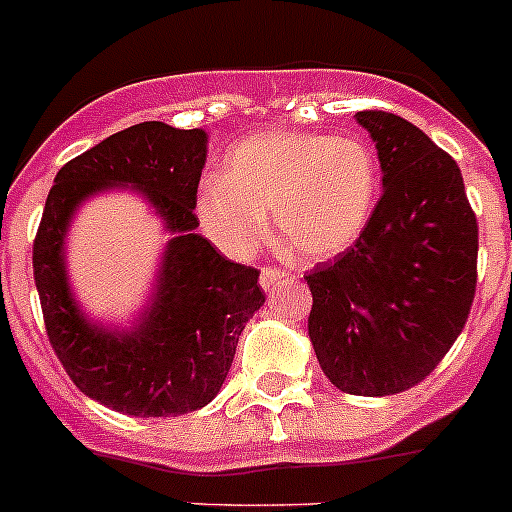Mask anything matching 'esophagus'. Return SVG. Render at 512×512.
<instances>
[{
    "mask_svg": "<svg viewBox=\"0 0 512 512\" xmlns=\"http://www.w3.org/2000/svg\"><path fill=\"white\" fill-rule=\"evenodd\" d=\"M284 279H287V271L276 269V266H266V269H261V287L264 289H274L276 284H281Z\"/></svg>",
    "mask_w": 512,
    "mask_h": 512,
    "instance_id": "34e87169",
    "label": "esophagus"
}]
</instances>
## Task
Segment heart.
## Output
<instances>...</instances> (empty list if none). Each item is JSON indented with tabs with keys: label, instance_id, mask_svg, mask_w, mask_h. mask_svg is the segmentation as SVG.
Segmentation results:
<instances>
[{
	"label": "heart",
	"instance_id": "1",
	"mask_svg": "<svg viewBox=\"0 0 512 512\" xmlns=\"http://www.w3.org/2000/svg\"><path fill=\"white\" fill-rule=\"evenodd\" d=\"M381 198L375 152L353 137L264 131L225 154L223 177L198 187L205 236L231 256H248L269 233L302 261L335 259L363 238Z\"/></svg>",
	"mask_w": 512,
	"mask_h": 512
}]
</instances>
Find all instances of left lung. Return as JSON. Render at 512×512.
I'll use <instances>...</instances> for the list:
<instances>
[{
  "instance_id": "obj_1",
  "label": "left lung",
  "mask_w": 512,
  "mask_h": 512,
  "mask_svg": "<svg viewBox=\"0 0 512 512\" xmlns=\"http://www.w3.org/2000/svg\"><path fill=\"white\" fill-rule=\"evenodd\" d=\"M383 172L363 238L307 274L309 340L332 386L393 396L437 368L477 284V218L462 172L406 119L360 111Z\"/></svg>"
}]
</instances>
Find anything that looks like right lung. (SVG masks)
<instances>
[{
    "label": "right lung",
    "mask_w": 512,
    "mask_h": 512,
    "mask_svg": "<svg viewBox=\"0 0 512 512\" xmlns=\"http://www.w3.org/2000/svg\"><path fill=\"white\" fill-rule=\"evenodd\" d=\"M208 157L203 129L144 121L111 134L55 175L32 248L50 345L88 398L129 416H180L218 396L238 335L264 304L259 271L220 256L195 218ZM129 189L163 220L148 304L129 328L93 321L72 292L64 241L74 213L101 191Z\"/></svg>",
    "instance_id": "1"
}]
</instances>
